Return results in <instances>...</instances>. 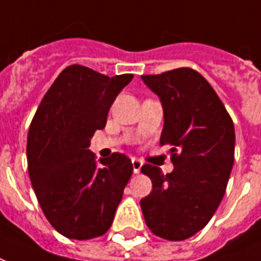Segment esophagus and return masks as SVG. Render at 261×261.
<instances>
[{
	"instance_id": "1",
	"label": "esophagus",
	"mask_w": 261,
	"mask_h": 261,
	"mask_svg": "<svg viewBox=\"0 0 261 261\" xmlns=\"http://www.w3.org/2000/svg\"><path fill=\"white\" fill-rule=\"evenodd\" d=\"M131 164H133V170H134V173H140V170H141V166H142L141 161H138V159H133V161H131Z\"/></svg>"
}]
</instances>
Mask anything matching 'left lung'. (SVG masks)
Masks as SVG:
<instances>
[{
  "label": "left lung",
  "instance_id": "8db88e82",
  "mask_svg": "<svg viewBox=\"0 0 261 261\" xmlns=\"http://www.w3.org/2000/svg\"><path fill=\"white\" fill-rule=\"evenodd\" d=\"M164 108L161 145H169L173 170L141 172L152 192L141 200L148 228L166 241H185L213 218L226 190L235 155V128L213 86L192 68L142 75Z\"/></svg>",
  "mask_w": 261,
  "mask_h": 261
}]
</instances>
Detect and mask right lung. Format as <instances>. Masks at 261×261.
Returning <instances> with one entry per match:
<instances>
[{
    "label": "right lung",
    "instance_id": "1",
    "mask_svg": "<svg viewBox=\"0 0 261 261\" xmlns=\"http://www.w3.org/2000/svg\"><path fill=\"white\" fill-rule=\"evenodd\" d=\"M133 74L106 76L69 65L39 105L28 134V170L43 213L54 229L86 241L106 233L133 173L124 153L96 161L88 148Z\"/></svg>",
    "mask_w": 261,
    "mask_h": 261
}]
</instances>
